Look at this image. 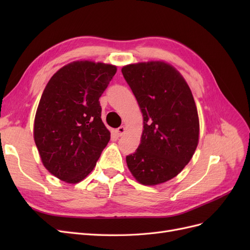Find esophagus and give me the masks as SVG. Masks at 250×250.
Returning <instances> with one entry per match:
<instances>
[{
    "label": "esophagus",
    "instance_id": "esophagus-1",
    "mask_svg": "<svg viewBox=\"0 0 250 250\" xmlns=\"http://www.w3.org/2000/svg\"><path fill=\"white\" fill-rule=\"evenodd\" d=\"M125 131H126V129H125L124 126H121L117 129V133H118L119 137H122V135L125 133Z\"/></svg>",
    "mask_w": 250,
    "mask_h": 250
}]
</instances>
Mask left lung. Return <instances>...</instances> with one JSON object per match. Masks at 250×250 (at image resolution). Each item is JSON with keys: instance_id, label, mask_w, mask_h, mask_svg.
<instances>
[{"instance_id": "left-lung-1", "label": "left lung", "mask_w": 250, "mask_h": 250, "mask_svg": "<svg viewBox=\"0 0 250 250\" xmlns=\"http://www.w3.org/2000/svg\"><path fill=\"white\" fill-rule=\"evenodd\" d=\"M122 74L140 105L144 130L128 169L145 186L175 177L191 161L199 139L197 107L180 73L164 62L128 64Z\"/></svg>"}]
</instances>
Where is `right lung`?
<instances>
[{"label": "right lung", "mask_w": 250, "mask_h": 250, "mask_svg": "<svg viewBox=\"0 0 250 250\" xmlns=\"http://www.w3.org/2000/svg\"><path fill=\"white\" fill-rule=\"evenodd\" d=\"M117 66L78 60L58 70L43 89L34 141L46 169L69 184L84 179L110 140L99 98Z\"/></svg>", "instance_id": "1"}]
</instances>
